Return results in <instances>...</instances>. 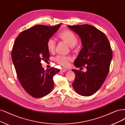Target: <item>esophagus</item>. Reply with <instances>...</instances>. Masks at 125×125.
I'll return each mask as SVG.
<instances>
[{"mask_svg":"<svg viewBox=\"0 0 125 125\" xmlns=\"http://www.w3.org/2000/svg\"><path fill=\"white\" fill-rule=\"evenodd\" d=\"M66 70H65V69H64V68H62L61 70H60V73H64V72H66Z\"/></svg>","mask_w":125,"mask_h":125,"instance_id":"obj_1","label":"esophagus"}]
</instances>
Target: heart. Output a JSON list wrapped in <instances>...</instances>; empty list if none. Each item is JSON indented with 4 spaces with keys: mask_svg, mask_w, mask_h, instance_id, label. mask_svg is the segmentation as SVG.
<instances>
[{
    "mask_svg": "<svg viewBox=\"0 0 125 125\" xmlns=\"http://www.w3.org/2000/svg\"><path fill=\"white\" fill-rule=\"evenodd\" d=\"M58 37L63 41L65 42L73 48L77 45L78 42V37L76 34L70 30H64L60 32L58 35ZM46 47L48 52H53L55 49V43L52 39H49L46 42ZM56 61L60 65L63 67H67L70 65L71 59L64 55H58L55 59Z\"/></svg>",
    "mask_w": 125,
    "mask_h": 125,
    "instance_id": "obj_1",
    "label": "heart"
}]
</instances>
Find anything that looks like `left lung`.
I'll return each instance as SVG.
<instances>
[{"label":"left lung","mask_w":125,"mask_h":125,"mask_svg":"<svg viewBox=\"0 0 125 125\" xmlns=\"http://www.w3.org/2000/svg\"><path fill=\"white\" fill-rule=\"evenodd\" d=\"M81 39L83 48L74 62L79 68L85 66V73L73 70L75 79L73 87L78 94L84 96L94 94L103 85L109 71L112 50L107 36L90 25L68 26Z\"/></svg>","instance_id":"obj_1"}]
</instances>
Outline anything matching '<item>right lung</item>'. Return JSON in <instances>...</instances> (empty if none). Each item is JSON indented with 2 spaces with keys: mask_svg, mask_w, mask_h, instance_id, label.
<instances>
[{
  "mask_svg": "<svg viewBox=\"0 0 125 125\" xmlns=\"http://www.w3.org/2000/svg\"><path fill=\"white\" fill-rule=\"evenodd\" d=\"M60 25L34 26L22 31L13 45L11 56L18 79L24 90L33 97H42L53 88V76L60 70L53 67L44 70L41 61L49 60L46 42Z\"/></svg>",
  "mask_w": 125,
  "mask_h": 125,
  "instance_id": "add662e5",
  "label": "right lung"
}]
</instances>
